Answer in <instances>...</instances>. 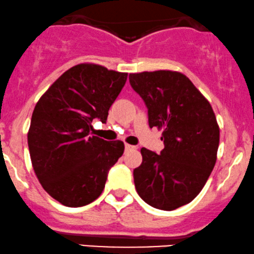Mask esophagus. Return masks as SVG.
I'll return each instance as SVG.
<instances>
[{
    "label": "esophagus",
    "instance_id": "obj_1",
    "mask_svg": "<svg viewBox=\"0 0 254 254\" xmlns=\"http://www.w3.org/2000/svg\"><path fill=\"white\" fill-rule=\"evenodd\" d=\"M136 147L135 146H132V145H128V143H125V149L126 151H133V149H135Z\"/></svg>",
    "mask_w": 254,
    "mask_h": 254
}]
</instances>
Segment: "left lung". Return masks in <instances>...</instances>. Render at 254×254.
Here are the masks:
<instances>
[{
  "label": "left lung",
  "instance_id": "obj_1",
  "mask_svg": "<svg viewBox=\"0 0 254 254\" xmlns=\"http://www.w3.org/2000/svg\"><path fill=\"white\" fill-rule=\"evenodd\" d=\"M132 88L148 109L149 127L162 130L165 148H141L142 162L133 172L137 194L164 211L192 201L217 161L219 126L212 106L186 75L155 70L129 74Z\"/></svg>",
  "mask_w": 254,
  "mask_h": 254
}]
</instances>
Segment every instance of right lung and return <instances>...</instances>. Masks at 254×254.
<instances>
[{
	"label": "right lung",
	"mask_w": 254,
	"mask_h": 254,
	"mask_svg": "<svg viewBox=\"0 0 254 254\" xmlns=\"http://www.w3.org/2000/svg\"><path fill=\"white\" fill-rule=\"evenodd\" d=\"M127 75L76 64L37 101L28 130L31 164L43 190L62 205L81 207L98 199L108 171L124 154L120 140L89 136V130L94 119L107 120Z\"/></svg>",
	"instance_id": "right-lung-1"
}]
</instances>
